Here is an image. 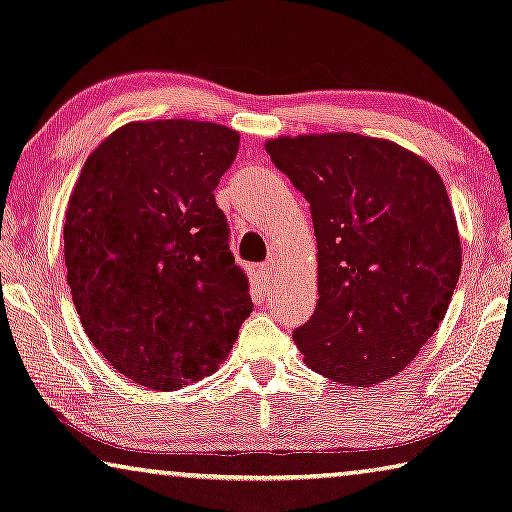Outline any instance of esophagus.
Segmentation results:
<instances>
[{"instance_id":"obj_1","label":"esophagus","mask_w":512,"mask_h":512,"mask_svg":"<svg viewBox=\"0 0 512 512\" xmlns=\"http://www.w3.org/2000/svg\"><path fill=\"white\" fill-rule=\"evenodd\" d=\"M259 280H262L264 291L273 285V280H275V264L273 262H264L262 266H259Z\"/></svg>"}]
</instances>
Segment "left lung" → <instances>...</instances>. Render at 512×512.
Wrapping results in <instances>:
<instances>
[{"label": "left lung", "mask_w": 512, "mask_h": 512, "mask_svg": "<svg viewBox=\"0 0 512 512\" xmlns=\"http://www.w3.org/2000/svg\"><path fill=\"white\" fill-rule=\"evenodd\" d=\"M310 202L319 300L294 342L332 383L371 387L415 360L458 285L460 237L442 177L415 152L371 136L266 141Z\"/></svg>", "instance_id": "left-lung-1"}]
</instances>
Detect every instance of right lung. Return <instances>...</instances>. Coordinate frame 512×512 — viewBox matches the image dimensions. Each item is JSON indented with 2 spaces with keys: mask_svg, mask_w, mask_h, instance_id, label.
Segmentation results:
<instances>
[{
  "mask_svg": "<svg viewBox=\"0 0 512 512\" xmlns=\"http://www.w3.org/2000/svg\"><path fill=\"white\" fill-rule=\"evenodd\" d=\"M237 150L239 134L216 123H129L72 189V303L97 351L143 387L173 392L214 373L253 312L214 198Z\"/></svg>",
  "mask_w": 512,
  "mask_h": 512,
  "instance_id": "add662e5",
  "label": "right lung"
}]
</instances>
